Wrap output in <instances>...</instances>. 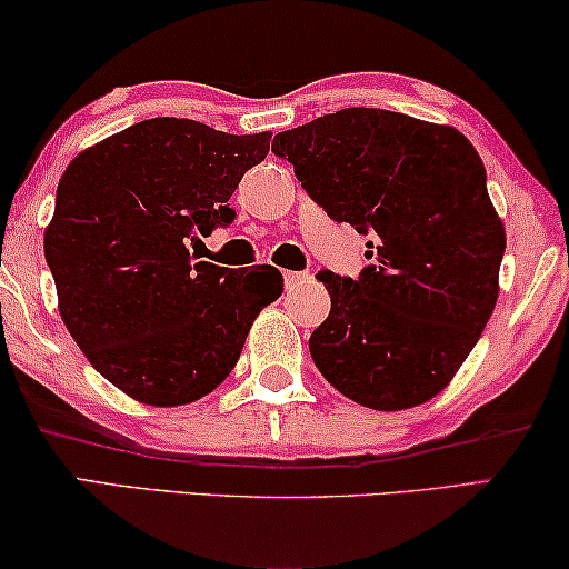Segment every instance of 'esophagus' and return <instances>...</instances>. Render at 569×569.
<instances>
[{"label": "esophagus", "mask_w": 569, "mask_h": 569, "mask_svg": "<svg viewBox=\"0 0 569 569\" xmlns=\"http://www.w3.org/2000/svg\"><path fill=\"white\" fill-rule=\"evenodd\" d=\"M306 279H308L306 271H287L284 287H287V290H298V287L306 282Z\"/></svg>", "instance_id": "1"}]
</instances>
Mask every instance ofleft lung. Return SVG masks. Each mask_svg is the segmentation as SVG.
I'll use <instances>...</instances> for the list:
<instances>
[{
	"mask_svg": "<svg viewBox=\"0 0 569 569\" xmlns=\"http://www.w3.org/2000/svg\"><path fill=\"white\" fill-rule=\"evenodd\" d=\"M308 197L368 240L360 277L321 271L331 313L310 333L321 376L362 407L409 409L450 383L492 316L505 228L487 170L453 127L345 108L271 144Z\"/></svg>",
	"mask_w": 569,
	"mask_h": 569,
	"instance_id": "left-lung-1",
	"label": "left lung"
}]
</instances>
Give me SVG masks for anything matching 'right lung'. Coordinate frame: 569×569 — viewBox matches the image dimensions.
Here are the masks:
<instances>
[{
	"label": "right lung",
	"mask_w": 569,
	"mask_h": 569,
	"mask_svg": "<svg viewBox=\"0 0 569 569\" xmlns=\"http://www.w3.org/2000/svg\"><path fill=\"white\" fill-rule=\"evenodd\" d=\"M269 139L147 119L80 152L61 176L43 236L61 321L131 399L181 407L214 391L253 318L282 295L274 267L240 271L189 253L236 220L232 191L267 158Z\"/></svg>",
	"instance_id": "1"
}]
</instances>
